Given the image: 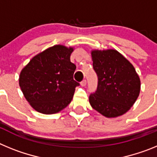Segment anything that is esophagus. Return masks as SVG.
<instances>
[{
    "instance_id": "esophagus-1",
    "label": "esophagus",
    "mask_w": 157,
    "mask_h": 157,
    "mask_svg": "<svg viewBox=\"0 0 157 157\" xmlns=\"http://www.w3.org/2000/svg\"><path fill=\"white\" fill-rule=\"evenodd\" d=\"M86 80H83V81L81 82L82 86H86Z\"/></svg>"
}]
</instances>
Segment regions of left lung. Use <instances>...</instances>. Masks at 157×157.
<instances>
[{
  "label": "left lung",
  "instance_id": "left-lung-1",
  "mask_svg": "<svg viewBox=\"0 0 157 157\" xmlns=\"http://www.w3.org/2000/svg\"><path fill=\"white\" fill-rule=\"evenodd\" d=\"M98 77L97 90L89 101L94 109L107 118L125 114L138 99L141 81L132 63L115 49L91 51Z\"/></svg>",
  "mask_w": 157,
  "mask_h": 157
}]
</instances>
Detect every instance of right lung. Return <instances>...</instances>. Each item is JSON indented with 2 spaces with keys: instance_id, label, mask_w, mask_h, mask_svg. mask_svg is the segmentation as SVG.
Instances as JSON below:
<instances>
[{
  "instance_id": "1",
  "label": "right lung",
  "mask_w": 157,
  "mask_h": 157,
  "mask_svg": "<svg viewBox=\"0 0 157 157\" xmlns=\"http://www.w3.org/2000/svg\"><path fill=\"white\" fill-rule=\"evenodd\" d=\"M72 47L56 45L32 58L22 69L19 84L30 106L42 114H55L71 103L75 87L76 66L71 62Z\"/></svg>"
}]
</instances>
